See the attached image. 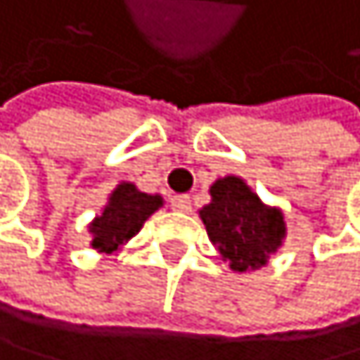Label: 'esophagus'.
I'll list each match as a JSON object with an SVG mask.
<instances>
[{"mask_svg": "<svg viewBox=\"0 0 360 360\" xmlns=\"http://www.w3.org/2000/svg\"><path fill=\"white\" fill-rule=\"evenodd\" d=\"M170 205H172V210H176V212H190V207H192L188 195H174L170 199Z\"/></svg>", "mask_w": 360, "mask_h": 360, "instance_id": "obj_1", "label": "esophagus"}]
</instances>
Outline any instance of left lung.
<instances>
[{"instance_id":"1","label":"left lung","mask_w":360,"mask_h":360,"mask_svg":"<svg viewBox=\"0 0 360 360\" xmlns=\"http://www.w3.org/2000/svg\"><path fill=\"white\" fill-rule=\"evenodd\" d=\"M210 197L212 201L201 207L199 217L221 259L234 272L259 270L283 245V212L265 205L241 176L217 179Z\"/></svg>"}]
</instances>
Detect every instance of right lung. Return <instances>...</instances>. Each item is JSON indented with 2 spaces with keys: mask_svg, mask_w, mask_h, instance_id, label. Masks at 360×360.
Returning <instances> with one entry per match:
<instances>
[{
  "mask_svg": "<svg viewBox=\"0 0 360 360\" xmlns=\"http://www.w3.org/2000/svg\"><path fill=\"white\" fill-rule=\"evenodd\" d=\"M161 205L163 199L159 195H148L128 181L119 184L108 197L103 212L88 226L92 234L90 245L101 255L117 252L143 228L146 219L157 212Z\"/></svg>",
  "mask_w": 360,
  "mask_h": 360,
  "instance_id": "add662e5",
  "label": "right lung"
}]
</instances>
